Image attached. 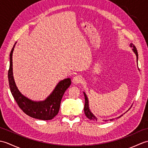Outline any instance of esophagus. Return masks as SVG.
Listing matches in <instances>:
<instances>
[{
    "instance_id": "esophagus-1",
    "label": "esophagus",
    "mask_w": 148,
    "mask_h": 148,
    "mask_svg": "<svg viewBox=\"0 0 148 148\" xmlns=\"http://www.w3.org/2000/svg\"><path fill=\"white\" fill-rule=\"evenodd\" d=\"M82 81V78L80 76H76L72 79V82L74 84H79Z\"/></svg>"
}]
</instances>
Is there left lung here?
I'll return each mask as SVG.
<instances>
[{
    "instance_id": "1",
    "label": "left lung",
    "mask_w": 148,
    "mask_h": 148,
    "mask_svg": "<svg viewBox=\"0 0 148 148\" xmlns=\"http://www.w3.org/2000/svg\"><path fill=\"white\" fill-rule=\"evenodd\" d=\"M131 47H133V51H134V53H136V55L137 56V60L138 58V53H137V50L136 48V46H135L133 44H131L130 45ZM84 98H85V104H84V113H85V115L86 116V117L88 118H89L90 120H92V121H97V118H96L95 116H94L91 111H90V109H89V106H88V98L86 97V95L85 93H84ZM121 116H119V118H120ZM112 119H111V121H112ZM105 121H107L108 120H104Z\"/></svg>"
}]
</instances>
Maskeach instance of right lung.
Listing matches in <instances>:
<instances>
[{
    "label": "right lung",
    "mask_w": 148,
    "mask_h": 148,
    "mask_svg": "<svg viewBox=\"0 0 148 148\" xmlns=\"http://www.w3.org/2000/svg\"><path fill=\"white\" fill-rule=\"evenodd\" d=\"M14 46L10 53V64L8 71L9 84L12 97L19 108L28 116L42 120H50L58 114L62 97L66 90L70 86L71 80L70 78H67L60 81L53 93L45 101L34 102L27 99L19 92L12 75V56Z\"/></svg>",
    "instance_id": "1"
}]
</instances>
